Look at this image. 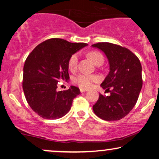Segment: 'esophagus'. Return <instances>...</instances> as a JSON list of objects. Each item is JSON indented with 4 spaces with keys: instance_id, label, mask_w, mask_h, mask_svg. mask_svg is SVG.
<instances>
[{
    "instance_id": "esophagus-1",
    "label": "esophagus",
    "mask_w": 159,
    "mask_h": 159,
    "mask_svg": "<svg viewBox=\"0 0 159 159\" xmlns=\"http://www.w3.org/2000/svg\"><path fill=\"white\" fill-rule=\"evenodd\" d=\"M88 90L87 89H82V88H80V92L81 93H84V92H87Z\"/></svg>"
}]
</instances>
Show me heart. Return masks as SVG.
<instances>
[{
    "instance_id": "b5f03b06",
    "label": "heart",
    "mask_w": 159,
    "mask_h": 159,
    "mask_svg": "<svg viewBox=\"0 0 159 159\" xmlns=\"http://www.w3.org/2000/svg\"><path fill=\"white\" fill-rule=\"evenodd\" d=\"M88 56L90 59L94 63L95 65H98L100 63H103L104 58L101 53L97 51H91L88 53ZM79 55L78 53H75L69 58L68 61L69 69L71 71L76 70L78 64ZM100 80L98 76L95 75H86V74H80L73 80V82L80 88L88 89L90 88L93 84L95 82H98Z\"/></svg>"
}]
</instances>
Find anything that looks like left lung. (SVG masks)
<instances>
[{"label":"left lung","instance_id":"left-lung-1","mask_svg":"<svg viewBox=\"0 0 159 159\" xmlns=\"http://www.w3.org/2000/svg\"><path fill=\"white\" fill-rule=\"evenodd\" d=\"M103 52L109 64V72L101 86L109 90L111 95H99L93 106V111L106 121L122 119L135 106L143 86L140 60L126 48L111 43L92 45Z\"/></svg>","mask_w":159,"mask_h":159}]
</instances>
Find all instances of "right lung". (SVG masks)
<instances>
[{"mask_svg": "<svg viewBox=\"0 0 159 159\" xmlns=\"http://www.w3.org/2000/svg\"><path fill=\"white\" fill-rule=\"evenodd\" d=\"M88 45L51 38L34 48L24 65L22 88L28 104L43 119H57L69 111L80 89L57 91L59 81L68 80L69 58Z\"/></svg>", "mask_w": 159, "mask_h": 159, "instance_id": "right-lung-1", "label": "right lung"}]
</instances>
